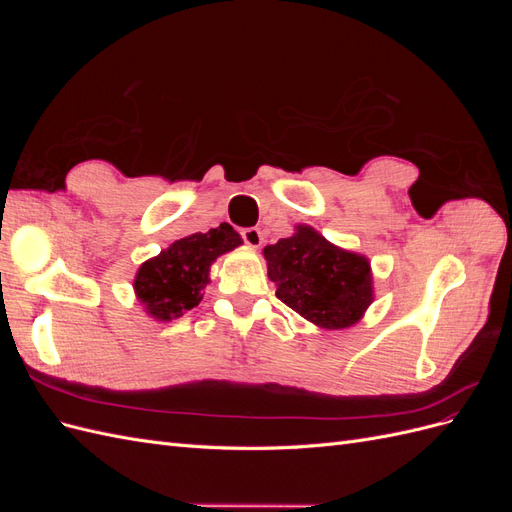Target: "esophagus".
I'll use <instances>...</instances> for the list:
<instances>
[{
	"label": "esophagus",
	"instance_id": "1",
	"mask_svg": "<svg viewBox=\"0 0 512 512\" xmlns=\"http://www.w3.org/2000/svg\"><path fill=\"white\" fill-rule=\"evenodd\" d=\"M241 239L245 241V245L260 247V243H262V232H260L258 228H243V230H241Z\"/></svg>",
	"mask_w": 512,
	"mask_h": 512
}]
</instances>
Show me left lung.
<instances>
[{
    "label": "left lung",
    "instance_id": "obj_1",
    "mask_svg": "<svg viewBox=\"0 0 512 512\" xmlns=\"http://www.w3.org/2000/svg\"><path fill=\"white\" fill-rule=\"evenodd\" d=\"M265 258L277 299L322 329L350 327L374 301L367 258L339 250L309 226L267 245Z\"/></svg>",
    "mask_w": 512,
    "mask_h": 512
}]
</instances>
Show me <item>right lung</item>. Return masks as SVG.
<instances>
[{
    "label": "right lung",
    "instance_id": "obj_1",
    "mask_svg": "<svg viewBox=\"0 0 512 512\" xmlns=\"http://www.w3.org/2000/svg\"><path fill=\"white\" fill-rule=\"evenodd\" d=\"M237 245L241 237L228 224L175 241L138 269L134 280L138 301L158 320L183 316L203 299L200 290L209 282L211 262Z\"/></svg>",
    "mask_w": 512,
    "mask_h": 512
}]
</instances>
